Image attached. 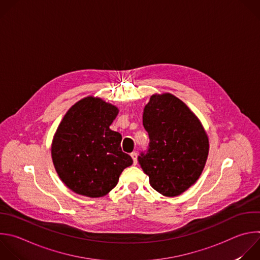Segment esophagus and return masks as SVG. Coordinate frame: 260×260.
I'll return each instance as SVG.
<instances>
[{
    "label": "esophagus",
    "instance_id": "esophagus-1",
    "mask_svg": "<svg viewBox=\"0 0 260 260\" xmlns=\"http://www.w3.org/2000/svg\"><path fill=\"white\" fill-rule=\"evenodd\" d=\"M131 156H132V158L134 160V164L136 165L138 163V153L137 152H133V153H131Z\"/></svg>",
    "mask_w": 260,
    "mask_h": 260
}]
</instances>
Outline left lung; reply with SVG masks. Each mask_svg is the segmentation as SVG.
Listing matches in <instances>:
<instances>
[{
	"label": "left lung",
	"mask_w": 260,
	"mask_h": 260,
	"mask_svg": "<svg viewBox=\"0 0 260 260\" xmlns=\"http://www.w3.org/2000/svg\"><path fill=\"white\" fill-rule=\"evenodd\" d=\"M143 125L150 143L138 160L151 187L166 197L181 195L197 182L207 160L209 141L203 125L169 93L151 96Z\"/></svg>",
	"instance_id": "left-lung-1"
}]
</instances>
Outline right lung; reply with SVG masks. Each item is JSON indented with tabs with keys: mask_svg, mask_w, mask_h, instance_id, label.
Masks as SVG:
<instances>
[{
	"mask_svg": "<svg viewBox=\"0 0 260 260\" xmlns=\"http://www.w3.org/2000/svg\"><path fill=\"white\" fill-rule=\"evenodd\" d=\"M117 114L116 106L86 97L60 122L51 147L52 159L59 178L74 193L103 197L133 164L132 157L121 150V135L109 127Z\"/></svg>",
	"mask_w": 260,
	"mask_h": 260,
	"instance_id": "right-lung-1",
	"label": "right lung"
}]
</instances>
